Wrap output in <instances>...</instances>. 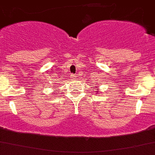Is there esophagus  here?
Here are the masks:
<instances>
[{"label": "esophagus", "mask_w": 155, "mask_h": 155, "mask_svg": "<svg viewBox=\"0 0 155 155\" xmlns=\"http://www.w3.org/2000/svg\"><path fill=\"white\" fill-rule=\"evenodd\" d=\"M72 78H73V79H76V76H75V75H72Z\"/></svg>", "instance_id": "obj_1"}]
</instances>
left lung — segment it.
I'll return each instance as SVG.
<instances>
[{
	"instance_id": "obj_1",
	"label": "left lung",
	"mask_w": 155,
	"mask_h": 155,
	"mask_svg": "<svg viewBox=\"0 0 155 155\" xmlns=\"http://www.w3.org/2000/svg\"><path fill=\"white\" fill-rule=\"evenodd\" d=\"M96 87H97V86H96ZM95 92H97V93H98V92H99V89H97V90L95 91Z\"/></svg>"
}]
</instances>
